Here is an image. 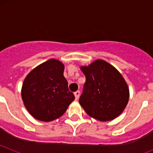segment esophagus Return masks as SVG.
<instances>
[{
	"mask_svg": "<svg viewBox=\"0 0 153 153\" xmlns=\"http://www.w3.org/2000/svg\"><path fill=\"white\" fill-rule=\"evenodd\" d=\"M79 95H80V92H79V90H77V91H76L75 93H74V96H75L76 100H78V99H79Z\"/></svg>",
	"mask_w": 153,
	"mask_h": 153,
	"instance_id": "obj_1",
	"label": "esophagus"
}]
</instances>
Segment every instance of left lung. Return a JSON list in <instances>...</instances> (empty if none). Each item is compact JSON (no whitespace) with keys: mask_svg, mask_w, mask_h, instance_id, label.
Here are the masks:
<instances>
[{"mask_svg":"<svg viewBox=\"0 0 153 153\" xmlns=\"http://www.w3.org/2000/svg\"><path fill=\"white\" fill-rule=\"evenodd\" d=\"M79 68L86 76L80 106L90 117L101 122L117 118L129 99V86L122 74L100 59Z\"/></svg>","mask_w":153,"mask_h":153,"instance_id":"obj_1","label":"left lung"}]
</instances>
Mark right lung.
<instances>
[{"mask_svg": "<svg viewBox=\"0 0 153 153\" xmlns=\"http://www.w3.org/2000/svg\"><path fill=\"white\" fill-rule=\"evenodd\" d=\"M64 64L51 59L33 68L24 79L21 98L34 119L50 122L60 117L75 97L63 76Z\"/></svg>", "mask_w": 153, "mask_h": 153, "instance_id": "1", "label": "right lung"}]
</instances>
